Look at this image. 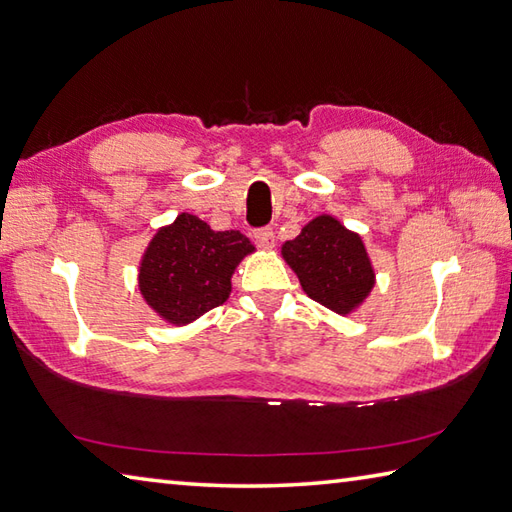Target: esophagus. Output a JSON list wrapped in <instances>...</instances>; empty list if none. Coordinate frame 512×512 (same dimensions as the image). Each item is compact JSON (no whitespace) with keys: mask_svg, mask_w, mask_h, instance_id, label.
<instances>
[{"mask_svg":"<svg viewBox=\"0 0 512 512\" xmlns=\"http://www.w3.org/2000/svg\"><path fill=\"white\" fill-rule=\"evenodd\" d=\"M254 243H256L260 249H274V245H276L274 229H272V227L256 229V231H254Z\"/></svg>","mask_w":512,"mask_h":512,"instance_id":"obj_1","label":"esophagus"}]
</instances>
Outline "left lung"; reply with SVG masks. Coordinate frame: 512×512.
<instances>
[{
  "mask_svg": "<svg viewBox=\"0 0 512 512\" xmlns=\"http://www.w3.org/2000/svg\"><path fill=\"white\" fill-rule=\"evenodd\" d=\"M281 256L303 292L341 316L359 310L376 283L363 238L330 214L312 218L301 234L283 243Z\"/></svg>",
  "mask_w": 512,
  "mask_h": 512,
  "instance_id": "8db88e82",
  "label": "left lung"
}]
</instances>
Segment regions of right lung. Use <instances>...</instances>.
Masks as SVG:
<instances>
[{"label":"right lung","mask_w":512,"mask_h":512,"mask_svg":"<svg viewBox=\"0 0 512 512\" xmlns=\"http://www.w3.org/2000/svg\"><path fill=\"white\" fill-rule=\"evenodd\" d=\"M256 247L240 231H214L182 211L160 227L140 258L138 289L169 325H189L231 294V276Z\"/></svg>","instance_id":"1"}]
</instances>
